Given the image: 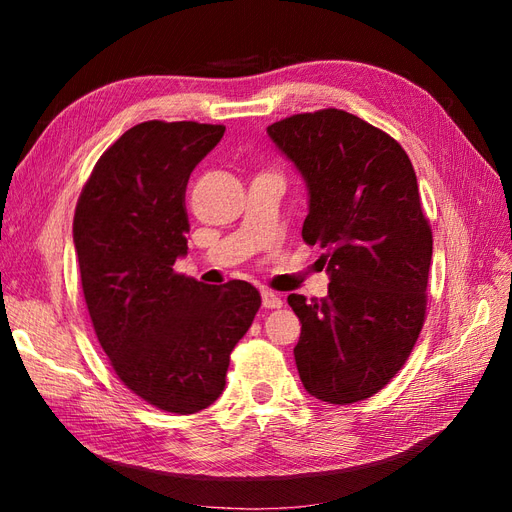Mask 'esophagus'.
Listing matches in <instances>:
<instances>
[{
	"label": "esophagus",
	"instance_id": "esophagus-1",
	"mask_svg": "<svg viewBox=\"0 0 512 512\" xmlns=\"http://www.w3.org/2000/svg\"><path fill=\"white\" fill-rule=\"evenodd\" d=\"M262 307H267V309L282 307V297L271 290H262Z\"/></svg>",
	"mask_w": 512,
	"mask_h": 512
}]
</instances>
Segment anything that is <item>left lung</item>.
<instances>
[{
	"label": "left lung",
	"instance_id": "obj_1",
	"mask_svg": "<svg viewBox=\"0 0 512 512\" xmlns=\"http://www.w3.org/2000/svg\"><path fill=\"white\" fill-rule=\"evenodd\" d=\"M297 166L309 213L303 241L320 245L329 294H288L301 320L294 361L305 391L346 406L393 380L423 329L431 226L408 153L386 132L339 108L267 128Z\"/></svg>",
	"mask_w": 512,
	"mask_h": 512
}]
</instances>
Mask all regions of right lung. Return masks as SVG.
<instances>
[{"instance_id":"add662e5","label":"right lung","mask_w":512,"mask_h":512,"mask_svg":"<svg viewBox=\"0 0 512 512\" xmlns=\"http://www.w3.org/2000/svg\"><path fill=\"white\" fill-rule=\"evenodd\" d=\"M224 126L145 121L108 147L74 211V247L98 342L117 378L164 412L194 414L224 391L258 290L175 273L188 254L185 188Z\"/></svg>"}]
</instances>
